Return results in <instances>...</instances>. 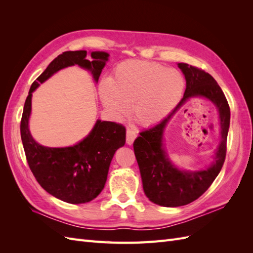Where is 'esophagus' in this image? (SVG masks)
<instances>
[{
    "instance_id": "34e87169",
    "label": "esophagus",
    "mask_w": 253,
    "mask_h": 253,
    "mask_svg": "<svg viewBox=\"0 0 253 253\" xmlns=\"http://www.w3.org/2000/svg\"><path fill=\"white\" fill-rule=\"evenodd\" d=\"M137 137L136 132L133 128H126V142L127 144H132Z\"/></svg>"
}]
</instances>
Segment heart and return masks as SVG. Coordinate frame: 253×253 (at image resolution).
Masks as SVG:
<instances>
[{
  "mask_svg": "<svg viewBox=\"0 0 253 253\" xmlns=\"http://www.w3.org/2000/svg\"><path fill=\"white\" fill-rule=\"evenodd\" d=\"M185 88L179 72L148 61L132 60L119 64L110 83L99 87L102 102L116 118H122L133 104V118L142 126L164 119L177 103Z\"/></svg>",
  "mask_w": 253,
  "mask_h": 253,
  "instance_id": "1",
  "label": "heart"
}]
</instances>
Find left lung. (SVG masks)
Here are the masks:
<instances>
[{
	"label": "left lung",
	"mask_w": 253,
	"mask_h": 253,
	"mask_svg": "<svg viewBox=\"0 0 253 253\" xmlns=\"http://www.w3.org/2000/svg\"><path fill=\"white\" fill-rule=\"evenodd\" d=\"M178 67L185 75L187 83L180 102L158 125L139 133L133 144L144 194L152 203L164 207L188 205L208 190L223 168L230 125V108L215 79L202 68L186 63H178ZM191 96L209 98L218 108L221 119V142L214 155V162L208 169L194 172L178 170L169 162L162 144L166 124Z\"/></svg>",
	"instance_id": "obj_1"
}]
</instances>
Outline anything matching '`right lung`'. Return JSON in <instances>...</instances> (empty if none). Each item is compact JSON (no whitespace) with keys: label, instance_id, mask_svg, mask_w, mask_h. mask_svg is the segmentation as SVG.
Wrapping results in <instances>:
<instances>
[{"label":"right lung","instance_id":"add662e5","mask_svg":"<svg viewBox=\"0 0 253 253\" xmlns=\"http://www.w3.org/2000/svg\"><path fill=\"white\" fill-rule=\"evenodd\" d=\"M86 50L64 51L53 59L30 86L21 119V138L28 166L40 186L59 200L70 204L93 201L104 188L113 156L126 143V127L116 122L97 120L90 133L73 147L41 145L29 132L32 96L41 83L64 67L78 64L88 70L96 82L109 60V53Z\"/></svg>","mask_w":253,"mask_h":253}]
</instances>
